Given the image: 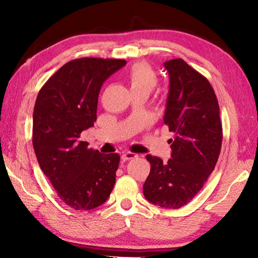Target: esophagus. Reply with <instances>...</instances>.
Here are the masks:
<instances>
[{"instance_id":"1","label":"esophagus","mask_w":258,"mask_h":258,"mask_svg":"<svg viewBox=\"0 0 258 258\" xmlns=\"http://www.w3.org/2000/svg\"><path fill=\"white\" fill-rule=\"evenodd\" d=\"M138 156H139V155L136 154V153L127 151V152H124V153H123L122 158H123V161H130V160H133V158L138 157Z\"/></svg>"}]
</instances>
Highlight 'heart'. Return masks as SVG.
Segmentation results:
<instances>
[{"label": "heart", "instance_id": "heart-1", "mask_svg": "<svg viewBox=\"0 0 258 258\" xmlns=\"http://www.w3.org/2000/svg\"><path fill=\"white\" fill-rule=\"evenodd\" d=\"M127 81L133 89H145L151 91L157 83V78L151 67L144 63L133 65L127 72Z\"/></svg>", "mask_w": 258, "mask_h": 258}]
</instances>
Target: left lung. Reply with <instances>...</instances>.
I'll list each match as a JSON object with an SVG mask.
<instances>
[{
	"label": "left lung",
	"mask_w": 258,
	"mask_h": 258,
	"mask_svg": "<svg viewBox=\"0 0 258 258\" xmlns=\"http://www.w3.org/2000/svg\"><path fill=\"white\" fill-rule=\"evenodd\" d=\"M164 67L169 76L164 123L174 133L172 154L167 162L146 155L151 171L143 194L152 204L175 210L194 199L215 168L223 130L215 92L205 76L182 58Z\"/></svg>",
	"instance_id": "8db88e82"
}]
</instances>
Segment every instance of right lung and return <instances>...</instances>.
<instances>
[{
  "mask_svg": "<svg viewBox=\"0 0 258 258\" xmlns=\"http://www.w3.org/2000/svg\"><path fill=\"white\" fill-rule=\"evenodd\" d=\"M125 64L116 58L73 59L54 73L37 94L33 147L43 173L73 210L102 205L114 187L119 155L89 149L80 136L94 126L103 83Z\"/></svg>",
  "mask_w": 258,
  "mask_h": 258,
  "instance_id": "add662e5",
  "label": "right lung"
}]
</instances>
